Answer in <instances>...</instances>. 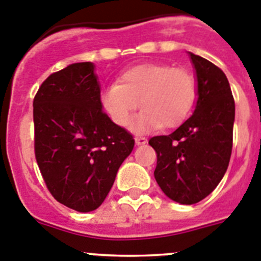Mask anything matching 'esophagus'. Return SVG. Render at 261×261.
<instances>
[{"label": "esophagus", "mask_w": 261, "mask_h": 261, "mask_svg": "<svg viewBox=\"0 0 261 261\" xmlns=\"http://www.w3.org/2000/svg\"><path fill=\"white\" fill-rule=\"evenodd\" d=\"M147 142H148V140L145 139V138H143V136H136V138H135L136 145H143V144H145Z\"/></svg>", "instance_id": "obj_1"}]
</instances>
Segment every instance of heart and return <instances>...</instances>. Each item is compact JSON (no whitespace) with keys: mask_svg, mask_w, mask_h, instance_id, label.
<instances>
[{"mask_svg":"<svg viewBox=\"0 0 261 261\" xmlns=\"http://www.w3.org/2000/svg\"><path fill=\"white\" fill-rule=\"evenodd\" d=\"M196 98V79L182 67L144 63L119 76L118 84L107 86L101 105L119 127L130 123L134 113L143 109L134 123L136 131L177 127L189 116Z\"/></svg>","mask_w":261,"mask_h":261,"instance_id":"heart-1","label":"heart"}]
</instances>
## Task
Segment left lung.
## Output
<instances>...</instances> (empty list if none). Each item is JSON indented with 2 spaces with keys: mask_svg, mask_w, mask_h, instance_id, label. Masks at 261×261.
<instances>
[{
  "mask_svg": "<svg viewBox=\"0 0 261 261\" xmlns=\"http://www.w3.org/2000/svg\"><path fill=\"white\" fill-rule=\"evenodd\" d=\"M196 79L192 116L170 135L153 136L154 178L164 194L179 204L206 198L221 182L233 147L236 104L226 75L205 58L189 51Z\"/></svg>",
  "mask_w": 261,
  "mask_h": 261,
  "instance_id": "left-lung-1",
  "label": "left lung"
}]
</instances>
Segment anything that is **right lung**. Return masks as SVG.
<instances>
[{
  "label": "right lung",
  "instance_id": "obj_1",
  "mask_svg": "<svg viewBox=\"0 0 261 261\" xmlns=\"http://www.w3.org/2000/svg\"><path fill=\"white\" fill-rule=\"evenodd\" d=\"M92 62L51 74L34 100L35 154L57 201L78 212L97 210L135 140L102 112Z\"/></svg>",
  "mask_w": 261,
  "mask_h": 261
}]
</instances>
